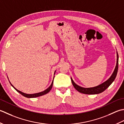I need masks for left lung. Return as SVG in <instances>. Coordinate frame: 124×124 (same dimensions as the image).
<instances>
[{
  "mask_svg": "<svg viewBox=\"0 0 124 124\" xmlns=\"http://www.w3.org/2000/svg\"><path fill=\"white\" fill-rule=\"evenodd\" d=\"M117 64H116V66L115 67V69L114 72L112 73V74L111 77L108 79L107 81H106L104 83H102V84L97 85L96 87H92V88H83L79 86V85H77L76 83H75L74 81H73V79L71 78V81L73 86L75 88V89L77 90L78 92L82 93V94H89V95H92V94H100L104 92V91L107 89V88L110 86V85L113 82V81L115 80V78L117 76V72H118V54L117 52Z\"/></svg>",
  "mask_w": 124,
  "mask_h": 124,
  "instance_id": "obj_1",
  "label": "left lung"
}]
</instances>
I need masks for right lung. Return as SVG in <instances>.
<instances>
[{"mask_svg":"<svg viewBox=\"0 0 124 124\" xmlns=\"http://www.w3.org/2000/svg\"><path fill=\"white\" fill-rule=\"evenodd\" d=\"M53 82H54V80H53V81H52V83H51V85H50V86L47 88V89H46V90H44V91H43V92H40V93H36V94H25V93H22V92H20V91H19V90H18L17 89H16V88H15L13 85L11 83V82H10V83H11V85H12V86L15 89H16L17 92H19L20 94H21L22 95H23V96H24V97H27V98H34V97H39V96H42V95H45V94H47V93H49L50 91V90L51 89V88H52V85H53Z\"/></svg>","mask_w":124,"mask_h":124,"instance_id":"add662e5","label":"right lung"}]
</instances>
